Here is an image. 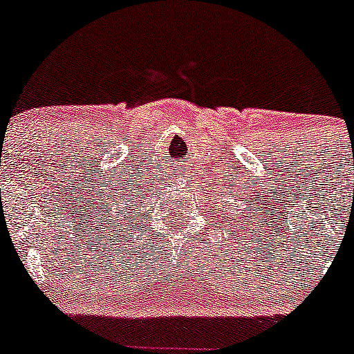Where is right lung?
Returning a JSON list of instances; mask_svg holds the SVG:
<instances>
[{
	"label": "right lung",
	"mask_w": 354,
	"mask_h": 354,
	"mask_svg": "<svg viewBox=\"0 0 354 354\" xmlns=\"http://www.w3.org/2000/svg\"><path fill=\"white\" fill-rule=\"evenodd\" d=\"M118 210L119 212L117 214H115V218H118L117 221H115V227H117V230H124V228H122V223H124V227H126V225H129V221L133 220V214H134V209H133V212H129L131 209H129V202H127L126 198H117L115 200V212ZM127 215L128 218H127L125 216ZM125 217L127 218L126 221L123 220V218ZM131 223H133V221H131Z\"/></svg>",
	"instance_id": "1"
}]
</instances>
